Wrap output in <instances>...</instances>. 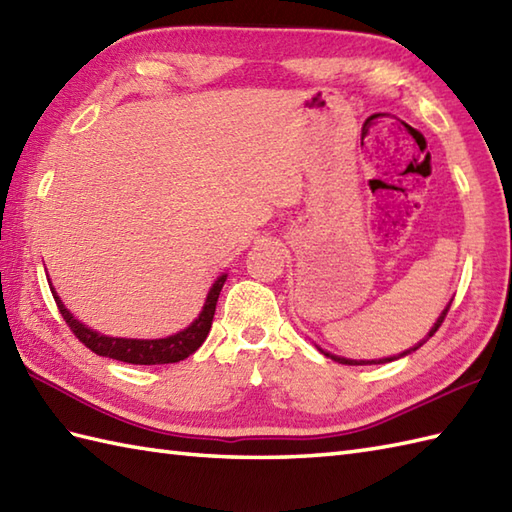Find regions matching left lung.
<instances>
[{"instance_id": "8db88e82", "label": "left lung", "mask_w": 512, "mask_h": 512, "mask_svg": "<svg viewBox=\"0 0 512 512\" xmlns=\"http://www.w3.org/2000/svg\"><path fill=\"white\" fill-rule=\"evenodd\" d=\"M449 308H451V303H447V308H444V310H442V314H440V317L436 319V323H433V328L429 330V334H427V336H424V339H422L420 343H416V345H413V347H409V350H405V352H400L398 356H387V358H378V361H376V358H374V361H354V358H343V356H336V354H330V352H325V350H321V347H319V345H317V347H319V352H321V354H325V356H328V358H332V361H336V363H343V365H380V363H391V361H396V358H402V356H407V354H411V352H416V350H418V347H422L424 343H427V341L431 339V336L438 332V328H440V325H442L444 317H447V312H449Z\"/></svg>"}]
</instances>
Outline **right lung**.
I'll return each mask as SVG.
<instances>
[{"label":"right lung","mask_w":512,"mask_h":512,"mask_svg":"<svg viewBox=\"0 0 512 512\" xmlns=\"http://www.w3.org/2000/svg\"><path fill=\"white\" fill-rule=\"evenodd\" d=\"M226 277L228 275L222 273L213 281V286L209 288V295H206V301L202 306V312L198 314V319H195L189 328H184L171 336H165V339H121V336H107V334L96 332V330L88 328L85 323H81L68 308L63 306V301L57 295L54 286L50 284V279H48V284H50L54 301H57L61 317L65 319V323L70 325V330L76 334V339H79L85 347H90L94 354L114 358V361L132 363V365H165V363L184 361V358L198 350L206 336H209L215 306H217V297H220Z\"/></svg>","instance_id":"add662e5"}]
</instances>
